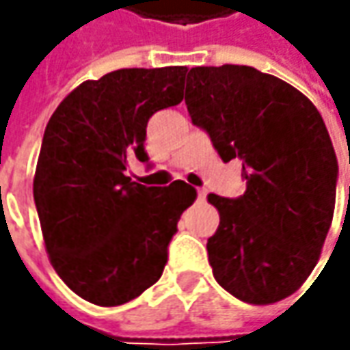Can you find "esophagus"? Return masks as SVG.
Masks as SVG:
<instances>
[{"label":"esophagus","instance_id":"34e87169","mask_svg":"<svg viewBox=\"0 0 350 350\" xmlns=\"http://www.w3.org/2000/svg\"><path fill=\"white\" fill-rule=\"evenodd\" d=\"M196 198H198V200H206V191H204V189H198V191H196Z\"/></svg>","mask_w":350,"mask_h":350}]
</instances>
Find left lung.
<instances>
[{"label": "left lung", "instance_id": "8db88e82", "mask_svg": "<svg viewBox=\"0 0 350 350\" xmlns=\"http://www.w3.org/2000/svg\"><path fill=\"white\" fill-rule=\"evenodd\" d=\"M185 103L247 181L239 198L208 195L220 214L206 243L214 278L241 302L284 300L312 275L333 220L339 167L323 118L290 83L234 64L189 70Z\"/></svg>", "mask_w": 350, "mask_h": 350}]
</instances>
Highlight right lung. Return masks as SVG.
Returning a JSON list of instances; mask_svg holds the SVG:
<instances>
[{
  "label": "right lung",
  "mask_w": 350,
  "mask_h": 350,
  "mask_svg": "<svg viewBox=\"0 0 350 350\" xmlns=\"http://www.w3.org/2000/svg\"><path fill=\"white\" fill-rule=\"evenodd\" d=\"M185 66L124 68L88 79L48 120L33 195L48 259L97 306H120L159 280L181 214L196 198L185 181L144 187L124 175L144 152L150 116L183 101Z\"/></svg>",
  "instance_id": "right-lung-1"
}]
</instances>
